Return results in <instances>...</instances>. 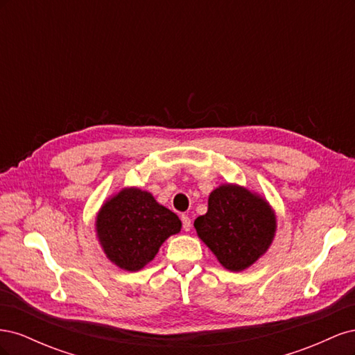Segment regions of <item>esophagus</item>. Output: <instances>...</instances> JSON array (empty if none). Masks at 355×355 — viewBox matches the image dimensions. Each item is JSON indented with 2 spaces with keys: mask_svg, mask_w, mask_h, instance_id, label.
I'll return each mask as SVG.
<instances>
[{
  "mask_svg": "<svg viewBox=\"0 0 355 355\" xmlns=\"http://www.w3.org/2000/svg\"><path fill=\"white\" fill-rule=\"evenodd\" d=\"M180 220H182V227H184V231H191V219L188 214H182L180 216Z\"/></svg>",
  "mask_w": 355,
  "mask_h": 355,
  "instance_id": "esophagus-1",
  "label": "esophagus"
}]
</instances>
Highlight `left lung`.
I'll return each instance as SVG.
<instances>
[{"label": "left lung", "mask_w": 355, "mask_h": 355, "mask_svg": "<svg viewBox=\"0 0 355 355\" xmlns=\"http://www.w3.org/2000/svg\"><path fill=\"white\" fill-rule=\"evenodd\" d=\"M194 227L219 263L240 272L270 249L277 216L263 196L237 184H222L210 192L207 213L196 219Z\"/></svg>", "instance_id": "1"}]
</instances>
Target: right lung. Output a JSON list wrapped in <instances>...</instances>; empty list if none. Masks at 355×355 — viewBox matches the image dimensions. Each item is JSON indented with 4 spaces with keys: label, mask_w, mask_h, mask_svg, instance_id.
Wrapping results in <instances>:
<instances>
[{
    "label": "right lung",
    "mask_w": 355,
    "mask_h": 355,
    "mask_svg": "<svg viewBox=\"0 0 355 355\" xmlns=\"http://www.w3.org/2000/svg\"><path fill=\"white\" fill-rule=\"evenodd\" d=\"M180 228L176 213L159 204L151 192L136 187H125L106 198L94 222L106 257L130 272L151 262L161 244Z\"/></svg>",
    "instance_id": "obj_1"
}]
</instances>
